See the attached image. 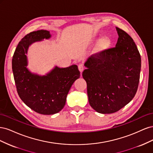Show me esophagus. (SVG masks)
<instances>
[{
    "instance_id": "esophagus-1",
    "label": "esophagus",
    "mask_w": 153,
    "mask_h": 153,
    "mask_svg": "<svg viewBox=\"0 0 153 153\" xmlns=\"http://www.w3.org/2000/svg\"><path fill=\"white\" fill-rule=\"evenodd\" d=\"M78 69H79V71H80V73H82V71H84V66L82 65V64H79V65H78Z\"/></svg>"
}]
</instances>
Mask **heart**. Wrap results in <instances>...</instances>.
<instances>
[{
    "instance_id": "1",
    "label": "heart",
    "mask_w": 153,
    "mask_h": 153,
    "mask_svg": "<svg viewBox=\"0 0 153 153\" xmlns=\"http://www.w3.org/2000/svg\"><path fill=\"white\" fill-rule=\"evenodd\" d=\"M98 42L97 43L96 47L94 49V53L100 54L105 52L108 49L110 48L112 44V39H111L108 36H104L102 37L101 39L100 38H96V41H98Z\"/></svg>"
}]
</instances>
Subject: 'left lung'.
Here are the masks:
<instances>
[{"label":"left lung","instance_id":"1","mask_svg":"<svg viewBox=\"0 0 153 153\" xmlns=\"http://www.w3.org/2000/svg\"><path fill=\"white\" fill-rule=\"evenodd\" d=\"M115 47L88 59L82 76L91 107L100 114L117 112L132 100L139 83L141 57L131 36L116 27Z\"/></svg>","mask_w":153,"mask_h":153}]
</instances>
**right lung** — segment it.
I'll return each mask as SVG.
<instances>
[{
  "mask_svg": "<svg viewBox=\"0 0 153 153\" xmlns=\"http://www.w3.org/2000/svg\"><path fill=\"white\" fill-rule=\"evenodd\" d=\"M51 37L46 30L27 34L18 43L12 59L14 79L20 98L32 110L43 115L57 114L64 108L69 89L80 75L75 64L67 68L55 66L45 75L32 73L28 69L29 47Z\"/></svg>",
  "mask_w": 153,
  "mask_h": 153,
  "instance_id": "obj_1",
  "label": "right lung"
}]
</instances>
